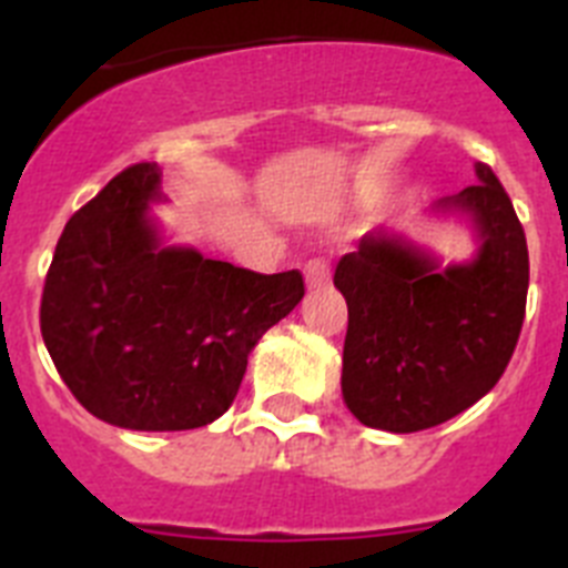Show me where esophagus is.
Wrapping results in <instances>:
<instances>
[{
	"label": "esophagus",
	"instance_id": "obj_1",
	"mask_svg": "<svg viewBox=\"0 0 568 568\" xmlns=\"http://www.w3.org/2000/svg\"><path fill=\"white\" fill-rule=\"evenodd\" d=\"M304 278H307V287H324L329 281V264L324 258H310L307 267H304Z\"/></svg>",
	"mask_w": 568,
	"mask_h": 568
}]
</instances>
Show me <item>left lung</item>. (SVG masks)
Here are the masks:
<instances>
[{
	"mask_svg": "<svg viewBox=\"0 0 568 568\" xmlns=\"http://www.w3.org/2000/svg\"><path fill=\"white\" fill-rule=\"evenodd\" d=\"M478 182L435 207L466 213L480 250L469 264L438 261L389 230L361 239L335 267L346 298L341 389L349 413L386 433H420L455 418L498 384L518 346L529 250L489 164Z\"/></svg>",
	"mask_w": 568,
	"mask_h": 568,
	"instance_id": "8db88e82",
	"label": "left lung"
}]
</instances>
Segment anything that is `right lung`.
I'll list each match as a JSON object with an SVG mask.
<instances>
[{
    "label": "right lung",
    "mask_w": 568,
    "mask_h": 568,
    "mask_svg": "<svg viewBox=\"0 0 568 568\" xmlns=\"http://www.w3.org/2000/svg\"><path fill=\"white\" fill-rule=\"evenodd\" d=\"M159 175L155 162L130 164L70 215L44 275L39 327L90 415L179 433L227 413L250 349L304 298V275L164 247L148 219Z\"/></svg>",
    "instance_id": "obj_1"
}]
</instances>
